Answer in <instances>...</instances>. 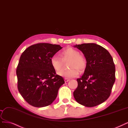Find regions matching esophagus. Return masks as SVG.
I'll use <instances>...</instances> for the list:
<instances>
[{
    "label": "esophagus",
    "instance_id": "esophagus-1",
    "mask_svg": "<svg viewBox=\"0 0 128 128\" xmlns=\"http://www.w3.org/2000/svg\"><path fill=\"white\" fill-rule=\"evenodd\" d=\"M70 80L69 79H68V78H64V81L65 82H68Z\"/></svg>",
    "mask_w": 128,
    "mask_h": 128
}]
</instances>
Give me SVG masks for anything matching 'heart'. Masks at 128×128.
I'll return each instance as SVG.
<instances>
[{"mask_svg": "<svg viewBox=\"0 0 128 128\" xmlns=\"http://www.w3.org/2000/svg\"><path fill=\"white\" fill-rule=\"evenodd\" d=\"M59 56L60 58L54 56L50 59L52 67L56 72H58L63 66V61L69 60L68 64L70 68L68 70H63L58 72V74L61 77L66 78H71L77 77L79 71L84 70L87 65V61L85 57L79 54V52L72 48H68L61 51Z\"/></svg>", "mask_w": 128, "mask_h": 128, "instance_id": "heart-1", "label": "heart"}]
</instances>
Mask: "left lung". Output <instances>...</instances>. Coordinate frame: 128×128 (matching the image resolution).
I'll use <instances>...</instances> for the list:
<instances>
[{
	"label": "left lung",
	"instance_id": "obj_1",
	"mask_svg": "<svg viewBox=\"0 0 128 128\" xmlns=\"http://www.w3.org/2000/svg\"><path fill=\"white\" fill-rule=\"evenodd\" d=\"M74 47L82 52L87 61L84 73L77 79L74 98L85 106H97L109 98L115 82L113 58L106 49L95 43H83Z\"/></svg>",
	"mask_w": 128,
	"mask_h": 128
}]
</instances>
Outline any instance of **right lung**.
Returning <instances> with one entry per match:
<instances>
[{
	"instance_id": "1",
	"label": "right lung",
	"mask_w": 128,
	"mask_h": 128,
	"mask_svg": "<svg viewBox=\"0 0 128 128\" xmlns=\"http://www.w3.org/2000/svg\"><path fill=\"white\" fill-rule=\"evenodd\" d=\"M62 48L41 43L29 46L22 53L16 69L17 87L22 96L32 106L42 108L52 104L64 83L50 63L51 57Z\"/></svg>"
}]
</instances>
